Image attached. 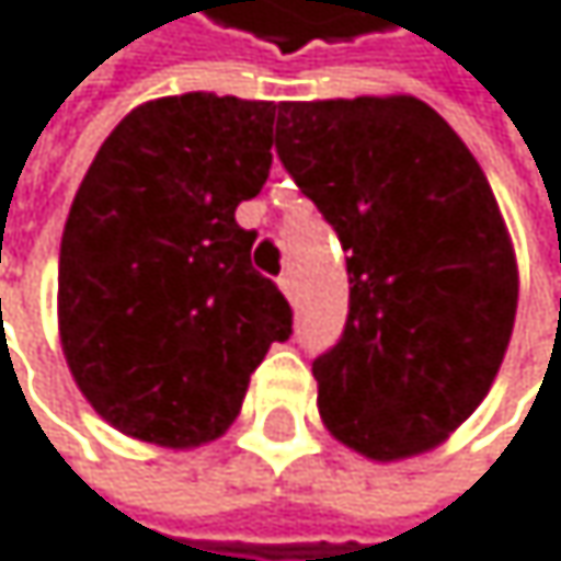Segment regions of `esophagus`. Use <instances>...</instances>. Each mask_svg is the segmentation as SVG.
<instances>
[{
    "label": "esophagus",
    "instance_id": "obj_1",
    "mask_svg": "<svg viewBox=\"0 0 561 561\" xmlns=\"http://www.w3.org/2000/svg\"><path fill=\"white\" fill-rule=\"evenodd\" d=\"M278 289L286 293V299H289L293 306L299 302V293H296V283H293V275H283V278H278Z\"/></svg>",
    "mask_w": 561,
    "mask_h": 561
}]
</instances>
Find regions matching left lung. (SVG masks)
<instances>
[{"label": "left lung", "instance_id": "1", "mask_svg": "<svg viewBox=\"0 0 561 561\" xmlns=\"http://www.w3.org/2000/svg\"><path fill=\"white\" fill-rule=\"evenodd\" d=\"M275 152L348 252V319L312 363L325 428L376 462L435 449L485 399L515 322L485 172L415 95L278 102Z\"/></svg>", "mask_w": 561, "mask_h": 561}]
</instances>
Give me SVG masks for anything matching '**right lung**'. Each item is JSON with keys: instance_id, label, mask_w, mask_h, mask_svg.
<instances>
[{"instance_id": "add662e5", "label": "right lung", "mask_w": 561, "mask_h": 561, "mask_svg": "<svg viewBox=\"0 0 561 561\" xmlns=\"http://www.w3.org/2000/svg\"><path fill=\"white\" fill-rule=\"evenodd\" d=\"M275 105L185 92L136 105L95 152L59 249V339L89 405L165 449L219 438L293 309L236 209L272 165Z\"/></svg>"}]
</instances>
